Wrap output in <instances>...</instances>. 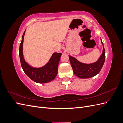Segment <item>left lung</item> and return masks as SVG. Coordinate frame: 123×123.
<instances>
[{"label":"left lung","instance_id":"8db88e82","mask_svg":"<svg viewBox=\"0 0 123 123\" xmlns=\"http://www.w3.org/2000/svg\"><path fill=\"white\" fill-rule=\"evenodd\" d=\"M101 42L103 46L102 54L98 60L92 64H84L80 62L75 57L69 56L73 73L76 76L80 79H88L93 77L99 73L104 64L106 57L105 51L102 39Z\"/></svg>","mask_w":123,"mask_h":123}]
</instances>
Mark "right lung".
Returning <instances> with one entry per match:
<instances>
[{
	"mask_svg": "<svg viewBox=\"0 0 123 123\" xmlns=\"http://www.w3.org/2000/svg\"><path fill=\"white\" fill-rule=\"evenodd\" d=\"M25 31L22 36L19 47V56L21 67L30 79L37 83H47L53 80L56 76L58 66L62 54L54 53L47 64L40 68H34L30 66L25 60L23 56V45Z\"/></svg>",
	"mask_w": 123,
	"mask_h": 123,
	"instance_id": "obj_1",
	"label": "right lung"
}]
</instances>
